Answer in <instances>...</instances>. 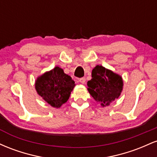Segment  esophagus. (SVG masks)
<instances>
[{
	"label": "esophagus",
	"mask_w": 157,
	"mask_h": 157,
	"mask_svg": "<svg viewBox=\"0 0 157 157\" xmlns=\"http://www.w3.org/2000/svg\"><path fill=\"white\" fill-rule=\"evenodd\" d=\"M79 81H80L81 83L84 84L85 82H86V78H85V77H81V78L79 79Z\"/></svg>",
	"instance_id": "34e87169"
}]
</instances>
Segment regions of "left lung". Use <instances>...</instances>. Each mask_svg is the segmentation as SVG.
I'll use <instances>...</instances> for the list:
<instances>
[{
	"mask_svg": "<svg viewBox=\"0 0 157 157\" xmlns=\"http://www.w3.org/2000/svg\"><path fill=\"white\" fill-rule=\"evenodd\" d=\"M92 79L88 81L90 94L102 106L109 105L120 95L123 86L122 77L102 66H97L91 73Z\"/></svg>",
	"mask_w": 157,
	"mask_h": 157,
	"instance_id": "obj_1",
	"label": "left lung"
}]
</instances>
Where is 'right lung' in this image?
I'll list each match as a JSON object with an SVG mask.
<instances>
[{"mask_svg": "<svg viewBox=\"0 0 157 157\" xmlns=\"http://www.w3.org/2000/svg\"><path fill=\"white\" fill-rule=\"evenodd\" d=\"M75 86L71 77L57 66L39 77L35 82L37 94L55 108H60L67 102Z\"/></svg>", "mask_w": 157, "mask_h": 157, "instance_id": "right-lung-1", "label": "right lung"}]
</instances>
